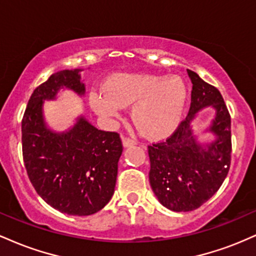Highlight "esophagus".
I'll return each instance as SVG.
<instances>
[{"label": "esophagus", "mask_w": 256, "mask_h": 256, "mask_svg": "<svg viewBox=\"0 0 256 256\" xmlns=\"http://www.w3.org/2000/svg\"><path fill=\"white\" fill-rule=\"evenodd\" d=\"M134 144H136V140H132L130 137H122V146H124V148H128V146Z\"/></svg>", "instance_id": "1"}]
</instances>
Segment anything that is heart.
<instances>
[{"label": "heart", "mask_w": 256, "mask_h": 256, "mask_svg": "<svg viewBox=\"0 0 256 256\" xmlns=\"http://www.w3.org/2000/svg\"><path fill=\"white\" fill-rule=\"evenodd\" d=\"M186 102V86L177 76L116 74L104 90L90 94V106L100 116L116 118L122 107L131 106L132 119L142 134L161 138L176 130Z\"/></svg>", "instance_id": "1"}]
</instances>
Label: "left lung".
<instances>
[{
	"label": "left lung",
	"mask_w": 256,
	"mask_h": 256,
	"mask_svg": "<svg viewBox=\"0 0 256 256\" xmlns=\"http://www.w3.org/2000/svg\"><path fill=\"white\" fill-rule=\"evenodd\" d=\"M192 83V104L185 120L171 137L148 146L149 182L158 202L173 212H189L219 190L231 164V118L222 94L188 70ZM210 105L216 116L208 130L216 136L207 145L197 142L191 122Z\"/></svg>",
	"instance_id": "obj_1"
}]
</instances>
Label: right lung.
<instances>
[{
    "mask_svg": "<svg viewBox=\"0 0 256 256\" xmlns=\"http://www.w3.org/2000/svg\"><path fill=\"white\" fill-rule=\"evenodd\" d=\"M83 70H64L34 89L22 122V156L34 190L49 206L70 216L101 210L114 194L122 144L116 132L102 131L80 116L64 132L46 124L44 101L61 89L85 94Z\"/></svg>",
    "mask_w": 256,
    "mask_h": 256,
    "instance_id": "obj_1",
    "label": "right lung"
}]
</instances>
